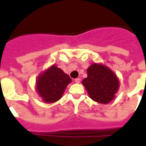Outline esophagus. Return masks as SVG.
Wrapping results in <instances>:
<instances>
[{"instance_id":"34e87169","label":"esophagus","mask_w":146,"mask_h":146,"mask_svg":"<svg viewBox=\"0 0 146 146\" xmlns=\"http://www.w3.org/2000/svg\"><path fill=\"white\" fill-rule=\"evenodd\" d=\"M75 82L76 83H79V82H80V79H79V78L75 79Z\"/></svg>"}]
</instances>
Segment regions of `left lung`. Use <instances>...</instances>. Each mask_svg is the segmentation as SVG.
<instances>
[{
	"instance_id": "obj_1",
	"label": "left lung",
	"mask_w": 146,
	"mask_h": 146,
	"mask_svg": "<svg viewBox=\"0 0 146 146\" xmlns=\"http://www.w3.org/2000/svg\"><path fill=\"white\" fill-rule=\"evenodd\" d=\"M87 78L82 81L94 101L106 104L115 97L119 81L110 68L101 64H92L87 69Z\"/></svg>"
}]
</instances>
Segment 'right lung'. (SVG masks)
<instances>
[{"label":"right lung","instance_id":"obj_1","mask_svg":"<svg viewBox=\"0 0 146 146\" xmlns=\"http://www.w3.org/2000/svg\"><path fill=\"white\" fill-rule=\"evenodd\" d=\"M71 79L61 69L52 65L42 72L36 79V92L47 104L60 100Z\"/></svg>","mask_w":146,"mask_h":146}]
</instances>
